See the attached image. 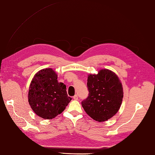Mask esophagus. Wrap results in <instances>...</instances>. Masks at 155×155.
Masks as SVG:
<instances>
[{
    "label": "esophagus",
    "instance_id": "34e87169",
    "mask_svg": "<svg viewBox=\"0 0 155 155\" xmlns=\"http://www.w3.org/2000/svg\"><path fill=\"white\" fill-rule=\"evenodd\" d=\"M73 98H74V100H77L78 99V95H77V94H75V95L74 96V97H73Z\"/></svg>",
    "mask_w": 155,
    "mask_h": 155
}]
</instances>
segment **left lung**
<instances>
[{"mask_svg":"<svg viewBox=\"0 0 155 155\" xmlns=\"http://www.w3.org/2000/svg\"><path fill=\"white\" fill-rule=\"evenodd\" d=\"M89 97L81 102L82 107L92 119L104 122L118 112L123 98V88L119 77L108 69L87 78Z\"/></svg>","mask_w":155,"mask_h":155,"instance_id":"obj_1","label":"left lung"}]
</instances>
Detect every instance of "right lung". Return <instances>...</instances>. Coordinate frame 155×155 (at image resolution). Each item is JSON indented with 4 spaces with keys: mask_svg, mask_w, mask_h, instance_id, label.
<instances>
[{
    "mask_svg": "<svg viewBox=\"0 0 155 155\" xmlns=\"http://www.w3.org/2000/svg\"><path fill=\"white\" fill-rule=\"evenodd\" d=\"M28 103L35 114L45 119H52L63 111L72 100L63 83H58L52 68L38 71L28 89Z\"/></svg>",
    "mask_w": 155,
    "mask_h": 155,
    "instance_id": "obj_1",
    "label": "right lung"
}]
</instances>
